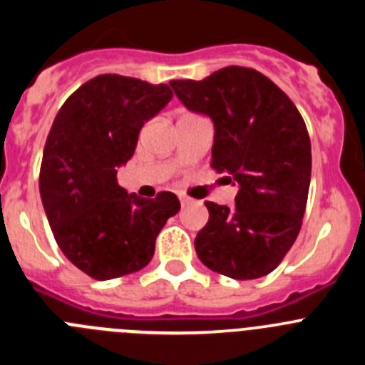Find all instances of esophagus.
Masks as SVG:
<instances>
[{
  "instance_id": "esophagus-1",
  "label": "esophagus",
  "mask_w": 365,
  "mask_h": 365,
  "mask_svg": "<svg viewBox=\"0 0 365 365\" xmlns=\"http://www.w3.org/2000/svg\"><path fill=\"white\" fill-rule=\"evenodd\" d=\"M180 205L182 206H188V205H192L193 202V199H190V197H186V195H180Z\"/></svg>"
}]
</instances>
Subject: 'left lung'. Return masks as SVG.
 <instances>
[{"label": "left lung", "instance_id": "obj_1", "mask_svg": "<svg viewBox=\"0 0 365 365\" xmlns=\"http://www.w3.org/2000/svg\"><path fill=\"white\" fill-rule=\"evenodd\" d=\"M188 109L214 120L210 166L237 182L235 206L206 201L199 259L234 279L272 272L302 228L311 182V138L292 100L265 74L230 66L202 80H172Z\"/></svg>", "mask_w": 365, "mask_h": 365}]
</instances>
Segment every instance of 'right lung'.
Here are the masks:
<instances>
[{
  "mask_svg": "<svg viewBox=\"0 0 365 365\" xmlns=\"http://www.w3.org/2000/svg\"><path fill=\"white\" fill-rule=\"evenodd\" d=\"M168 83L98 74L58 111L45 140L40 195L58 247L89 278L104 282L144 269L155 240L180 202L128 193L117 168L133 157L144 122L172 100Z\"/></svg>",
  "mask_w": 365,
  "mask_h": 365,
  "instance_id": "obj_1",
  "label": "right lung"
}]
</instances>
